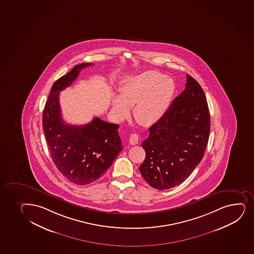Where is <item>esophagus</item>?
Wrapping results in <instances>:
<instances>
[{"mask_svg": "<svg viewBox=\"0 0 254 254\" xmlns=\"http://www.w3.org/2000/svg\"><path fill=\"white\" fill-rule=\"evenodd\" d=\"M138 140H139V137H138L137 134H131L130 138H129V143H130V144H131V145H135V144L138 143Z\"/></svg>", "mask_w": 254, "mask_h": 254, "instance_id": "obj_1", "label": "esophagus"}]
</instances>
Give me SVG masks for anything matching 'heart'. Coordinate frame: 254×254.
<instances>
[{
    "label": "heart",
    "instance_id": "heart-1",
    "mask_svg": "<svg viewBox=\"0 0 254 254\" xmlns=\"http://www.w3.org/2000/svg\"><path fill=\"white\" fill-rule=\"evenodd\" d=\"M176 93L171 77L158 71H144L130 77L121 88L120 95L112 98L113 112L124 119L132 107L135 120L143 126L153 125L162 118Z\"/></svg>",
    "mask_w": 254,
    "mask_h": 254
}]
</instances>
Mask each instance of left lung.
<instances>
[{"label": "left lung", "instance_id": "obj_1", "mask_svg": "<svg viewBox=\"0 0 254 254\" xmlns=\"http://www.w3.org/2000/svg\"><path fill=\"white\" fill-rule=\"evenodd\" d=\"M209 131L210 116L204 92L187 74L184 91L149 127V136L141 143L146 153L139 166L143 179L159 190L183 183L202 160Z\"/></svg>", "mask_w": 254, "mask_h": 254}]
</instances>
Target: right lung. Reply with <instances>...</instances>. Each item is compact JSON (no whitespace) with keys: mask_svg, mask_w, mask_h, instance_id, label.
Segmentation results:
<instances>
[{"mask_svg":"<svg viewBox=\"0 0 254 254\" xmlns=\"http://www.w3.org/2000/svg\"><path fill=\"white\" fill-rule=\"evenodd\" d=\"M93 63H81L55 82L43 111V130L52 160L61 173L77 185L99 179L123 150L119 126L98 117L86 125L63 121L59 94L74 82L80 71Z\"/></svg>","mask_w":254,"mask_h":254,"instance_id":"obj_1","label":"right lung"}]
</instances>
